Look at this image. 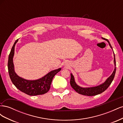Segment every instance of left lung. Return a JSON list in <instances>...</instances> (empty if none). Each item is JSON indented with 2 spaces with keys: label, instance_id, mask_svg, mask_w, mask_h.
<instances>
[{
  "label": "left lung",
  "instance_id": "obj_1",
  "mask_svg": "<svg viewBox=\"0 0 123 123\" xmlns=\"http://www.w3.org/2000/svg\"><path fill=\"white\" fill-rule=\"evenodd\" d=\"M102 39L106 40L107 42L108 43L110 48L112 49V47L110 44L109 41L108 39L103 37H102ZM113 55H114V69L112 74H111V75L108 78L105 82L98 86H95V87H87V88L81 87L76 84V83L75 81V79H74V76L73 75V74L72 73H71L70 85L71 86L72 88L76 92H77L78 93L84 95H87V96H94V95L102 93V92L105 91L106 89L108 88V87L110 85L111 83H112V81L113 80V79L114 77L115 72H116V67H115L116 66V62H115V55L114 52H113Z\"/></svg>",
  "mask_w": 123,
  "mask_h": 123
}]
</instances>
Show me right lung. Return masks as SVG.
<instances>
[{
	"instance_id": "add662e5",
	"label": "right lung",
	"mask_w": 123,
	"mask_h": 123,
	"mask_svg": "<svg viewBox=\"0 0 123 123\" xmlns=\"http://www.w3.org/2000/svg\"><path fill=\"white\" fill-rule=\"evenodd\" d=\"M18 41V39L15 42L9 56L8 68L11 81L18 89L28 95L34 96L46 93L49 90L54 76L62 69L60 68L51 71L46 75L36 80H28L19 76L15 72L13 64L15 46Z\"/></svg>"
}]
</instances>
